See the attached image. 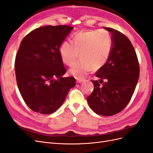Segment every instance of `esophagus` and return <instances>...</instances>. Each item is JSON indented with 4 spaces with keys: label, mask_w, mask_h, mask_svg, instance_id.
<instances>
[{
    "label": "esophagus",
    "mask_w": 153,
    "mask_h": 153,
    "mask_svg": "<svg viewBox=\"0 0 153 153\" xmlns=\"http://www.w3.org/2000/svg\"><path fill=\"white\" fill-rule=\"evenodd\" d=\"M76 80L77 83H81V82H82L83 81H84V79H80V78H76Z\"/></svg>",
    "instance_id": "1"
}]
</instances>
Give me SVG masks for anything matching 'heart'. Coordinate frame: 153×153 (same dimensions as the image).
Returning a JSON list of instances; mask_svg holds the SVG:
<instances>
[{
  "label": "heart",
  "instance_id": "obj_1",
  "mask_svg": "<svg viewBox=\"0 0 153 153\" xmlns=\"http://www.w3.org/2000/svg\"><path fill=\"white\" fill-rule=\"evenodd\" d=\"M72 42L64 41L59 52L62 62L69 66L76 61L80 52V61L69 69V73L77 78H84L91 69L103 67L110 57L113 44L110 32L100 29L74 34Z\"/></svg>",
  "mask_w": 153,
  "mask_h": 153
}]
</instances>
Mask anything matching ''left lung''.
Returning a JSON list of instances; mask_svg holds the SVG:
<instances>
[{
  "instance_id": "1",
  "label": "left lung",
  "mask_w": 153,
  "mask_h": 153,
  "mask_svg": "<svg viewBox=\"0 0 153 153\" xmlns=\"http://www.w3.org/2000/svg\"><path fill=\"white\" fill-rule=\"evenodd\" d=\"M104 29L112 34V52L108 61L95 73L100 81L91 80L94 90L87 100L95 113L110 116L121 112L129 102L139 78L140 68L135 50L127 37L114 29Z\"/></svg>"
}]
</instances>
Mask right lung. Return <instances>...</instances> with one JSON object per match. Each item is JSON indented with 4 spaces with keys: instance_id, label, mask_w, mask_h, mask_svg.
I'll return each instance as SVG.
<instances>
[{
    "instance_id": "1",
    "label": "right lung",
    "mask_w": 153,
    "mask_h": 153,
    "mask_svg": "<svg viewBox=\"0 0 153 153\" xmlns=\"http://www.w3.org/2000/svg\"><path fill=\"white\" fill-rule=\"evenodd\" d=\"M73 29L65 25L41 27L21 41L15 62L16 82L22 98L34 112L53 113L75 86V78L62 77L66 69L59 52Z\"/></svg>"
}]
</instances>
